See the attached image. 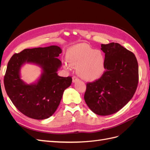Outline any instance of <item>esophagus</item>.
<instances>
[{
	"mask_svg": "<svg viewBox=\"0 0 150 150\" xmlns=\"http://www.w3.org/2000/svg\"><path fill=\"white\" fill-rule=\"evenodd\" d=\"M79 81V79L77 78V77H76V76H73L72 77V83H76V82H77V81Z\"/></svg>",
	"mask_w": 150,
	"mask_h": 150,
	"instance_id": "obj_1",
	"label": "esophagus"
}]
</instances>
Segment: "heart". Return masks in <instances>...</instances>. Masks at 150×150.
I'll return each instance as SVG.
<instances>
[{"instance_id": "b5f03b06", "label": "heart", "mask_w": 150, "mask_h": 150, "mask_svg": "<svg viewBox=\"0 0 150 150\" xmlns=\"http://www.w3.org/2000/svg\"><path fill=\"white\" fill-rule=\"evenodd\" d=\"M67 61L64 66L77 68V73L83 79L94 81L101 78L105 71L106 58L103 52L81 43L71 47L67 52Z\"/></svg>"}]
</instances>
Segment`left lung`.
I'll return each mask as SVG.
<instances>
[{
  "label": "left lung",
  "instance_id": "8db88e82",
  "mask_svg": "<svg viewBox=\"0 0 150 150\" xmlns=\"http://www.w3.org/2000/svg\"><path fill=\"white\" fill-rule=\"evenodd\" d=\"M105 54L104 74L86 86L84 100L95 114L108 116L128 103L137 88L138 64L134 54L118 43L101 44Z\"/></svg>",
  "mask_w": 150,
  "mask_h": 150
}]
</instances>
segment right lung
Returning a JSON list of instances; mask_svg holds the SVG:
<instances>
[{
  "label": "right lung",
  "mask_w": 150,
  "mask_h": 150,
  "mask_svg": "<svg viewBox=\"0 0 150 150\" xmlns=\"http://www.w3.org/2000/svg\"><path fill=\"white\" fill-rule=\"evenodd\" d=\"M62 49L57 46L25 49L15 54L8 62L4 86L8 96L22 114L35 120H45L56 111L71 77L58 76L61 61L57 58ZM26 63L42 69L40 78L28 84L21 79L20 69Z\"/></svg>",
  "instance_id": "right-lung-1"
}]
</instances>
